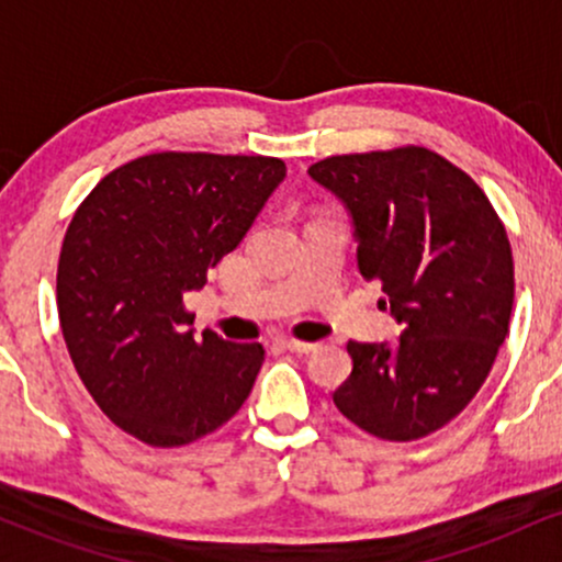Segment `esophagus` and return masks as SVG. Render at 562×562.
Listing matches in <instances>:
<instances>
[{"mask_svg": "<svg viewBox=\"0 0 562 562\" xmlns=\"http://www.w3.org/2000/svg\"><path fill=\"white\" fill-rule=\"evenodd\" d=\"M282 346L293 353H312L314 348H317V344H306V340H295V338H285L282 340Z\"/></svg>", "mask_w": 562, "mask_h": 562, "instance_id": "1", "label": "esophagus"}]
</instances>
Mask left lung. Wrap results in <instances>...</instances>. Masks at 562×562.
<instances>
[{"label":"left lung","mask_w":562,"mask_h":562,"mask_svg":"<svg viewBox=\"0 0 562 562\" xmlns=\"http://www.w3.org/2000/svg\"><path fill=\"white\" fill-rule=\"evenodd\" d=\"M308 177L346 205L359 272L404 325L396 346L348 340L353 370L333 402L385 441L430 436L473 402L505 344L515 299L505 224L428 147L333 156Z\"/></svg>","instance_id":"1"}]
</instances>
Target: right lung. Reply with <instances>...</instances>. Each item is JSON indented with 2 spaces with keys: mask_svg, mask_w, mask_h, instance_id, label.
Returning <instances> with one entry per match:
<instances>
[{
  "mask_svg": "<svg viewBox=\"0 0 562 562\" xmlns=\"http://www.w3.org/2000/svg\"><path fill=\"white\" fill-rule=\"evenodd\" d=\"M282 179L280 158L153 153L100 179L70 218L60 330L81 383L128 436L184 447L248 398L261 344L195 338L184 293L240 245Z\"/></svg>",
  "mask_w": 562,
  "mask_h": 562,
  "instance_id": "1",
  "label": "right lung"
}]
</instances>
